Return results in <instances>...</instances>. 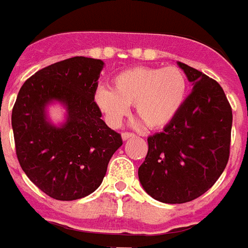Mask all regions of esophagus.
<instances>
[{
	"mask_svg": "<svg viewBox=\"0 0 248 248\" xmlns=\"http://www.w3.org/2000/svg\"><path fill=\"white\" fill-rule=\"evenodd\" d=\"M134 134H133V133H123L122 134V138H123V140H126V139H129V138H134Z\"/></svg>",
	"mask_w": 248,
	"mask_h": 248,
	"instance_id": "34e87169",
	"label": "esophagus"
}]
</instances>
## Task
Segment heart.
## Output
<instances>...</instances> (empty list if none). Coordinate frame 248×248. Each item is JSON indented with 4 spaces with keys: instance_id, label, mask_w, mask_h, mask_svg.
<instances>
[{
    "instance_id": "b5f03b06",
    "label": "heart",
    "mask_w": 248,
    "mask_h": 248,
    "mask_svg": "<svg viewBox=\"0 0 248 248\" xmlns=\"http://www.w3.org/2000/svg\"><path fill=\"white\" fill-rule=\"evenodd\" d=\"M186 95L187 78L177 67H134L116 75L111 90H96L95 102L112 128L122 124L129 105H134L149 129H161L177 116Z\"/></svg>"
}]
</instances>
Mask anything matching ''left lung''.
Segmentation results:
<instances>
[{
    "mask_svg": "<svg viewBox=\"0 0 248 248\" xmlns=\"http://www.w3.org/2000/svg\"><path fill=\"white\" fill-rule=\"evenodd\" d=\"M193 83L183 109L165 130L148 137L139 183L153 199L183 204L208 191L230 158L232 109L220 85L177 62Z\"/></svg>",
    "mask_w": 248,
    "mask_h": 248,
    "instance_id": "1",
    "label": "left lung"
}]
</instances>
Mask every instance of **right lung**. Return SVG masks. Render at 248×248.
<instances>
[{
    "label": "right lung",
    "mask_w": 248,
    "mask_h": 248,
    "mask_svg": "<svg viewBox=\"0 0 248 248\" xmlns=\"http://www.w3.org/2000/svg\"><path fill=\"white\" fill-rule=\"evenodd\" d=\"M104 65L87 57L64 59L38 71L18 91L11 116L17 159L53 199L69 202L93 193L123 144L93 100ZM53 103L66 110L59 124L48 118Z\"/></svg>",
    "instance_id": "obj_1"
}]
</instances>
